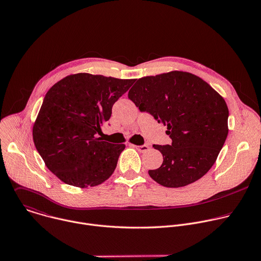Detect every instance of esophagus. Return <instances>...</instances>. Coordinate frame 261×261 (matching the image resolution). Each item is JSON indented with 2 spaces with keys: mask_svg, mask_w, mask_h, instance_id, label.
Masks as SVG:
<instances>
[{
  "mask_svg": "<svg viewBox=\"0 0 261 261\" xmlns=\"http://www.w3.org/2000/svg\"><path fill=\"white\" fill-rule=\"evenodd\" d=\"M137 151H139V152H141V153H143V152H146L148 148H150V146H148L147 144H142V145H133Z\"/></svg>",
  "mask_w": 261,
  "mask_h": 261,
  "instance_id": "esophagus-1",
  "label": "esophagus"
}]
</instances>
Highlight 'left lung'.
<instances>
[{
    "label": "left lung",
    "mask_w": 261,
    "mask_h": 261,
    "mask_svg": "<svg viewBox=\"0 0 261 261\" xmlns=\"http://www.w3.org/2000/svg\"><path fill=\"white\" fill-rule=\"evenodd\" d=\"M128 98L141 113L167 126L171 144H154L162 165L150 176L168 188L202 177L214 165L228 134V108L207 83L194 74L171 71L139 79Z\"/></svg>",
    "instance_id": "1"
}]
</instances>
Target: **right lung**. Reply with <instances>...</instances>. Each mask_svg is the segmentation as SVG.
<instances>
[{
  "label": "right lung",
  "instance_id": "1",
  "mask_svg": "<svg viewBox=\"0 0 261 261\" xmlns=\"http://www.w3.org/2000/svg\"><path fill=\"white\" fill-rule=\"evenodd\" d=\"M134 82L79 73L46 93L33 139L47 168L61 180L86 188L114 173L125 144L103 141L97 134L110 119L114 104Z\"/></svg>",
  "mask_w": 261,
  "mask_h": 261
}]
</instances>
